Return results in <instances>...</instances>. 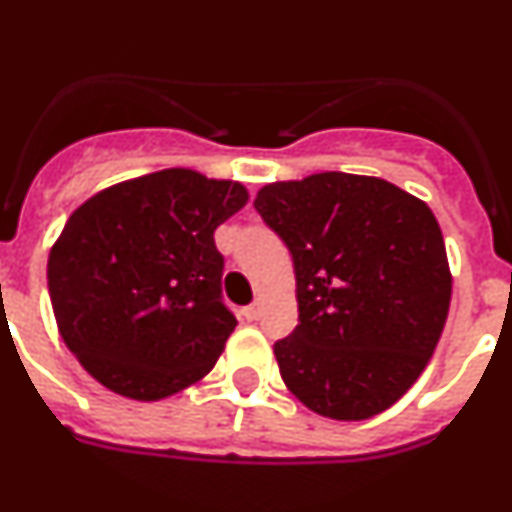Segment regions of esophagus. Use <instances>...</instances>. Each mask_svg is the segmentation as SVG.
<instances>
[{
  "mask_svg": "<svg viewBox=\"0 0 512 512\" xmlns=\"http://www.w3.org/2000/svg\"><path fill=\"white\" fill-rule=\"evenodd\" d=\"M242 313H245V318H247V321H257V318H260V315H262V305H260V303H255V305H247V308L242 310Z\"/></svg>",
  "mask_w": 512,
  "mask_h": 512,
  "instance_id": "1",
  "label": "esophagus"
}]
</instances>
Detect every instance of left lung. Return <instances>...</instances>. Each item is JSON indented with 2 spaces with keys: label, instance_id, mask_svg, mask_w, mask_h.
I'll return each mask as SVG.
<instances>
[{
  "label": "left lung",
  "instance_id": "1",
  "mask_svg": "<svg viewBox=\"0 0 512 512\" xmlns=\"http://www.w3.org/2000/svg\"><path fill=\"white\" fill-rule=\"evenodd\" d=\"M255 209L295 265L300 323L275 343L285 386L341 422L389 409L429 364L450 310L432 209L391 181L343 171L262 186Z\"/></svg>",
  "mask_w": 512,
  "mask_h": 512
}]
</instances>
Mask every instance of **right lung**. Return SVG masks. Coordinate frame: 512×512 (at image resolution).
I'll use <instances>...</instances> for the list:
<instances>
[{
    "instance_id": "add662e5",
    "label": "right lung",
    "mask_w": 512,
    "mask_h": 512,
    "mask_svg": "<svg viewBox=\"0 0 512 512\" xmlns=\"http://www.w3.org/2000/svg\"><path fill=\"white\" fill-rule=\"evenodd\" d=\"M247 199L240 181L164 169L108 186L70 214L47 288L62 341L98 384L159 401L214 369L237 326L222 303L214 229Z\"/></svg>"
}]
</instances>
